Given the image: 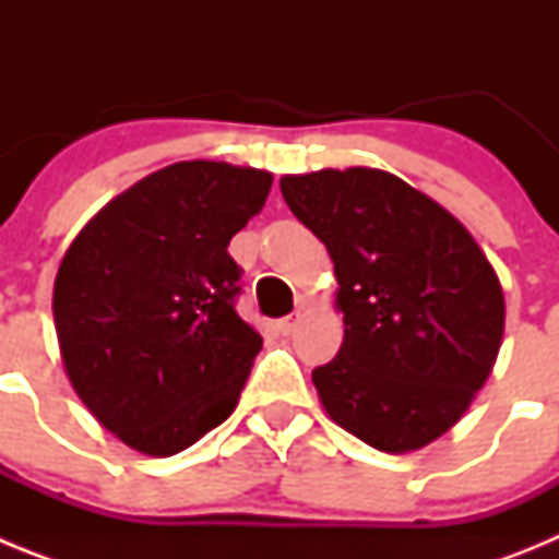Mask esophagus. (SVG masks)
Listing matches in <instances>:
<instances>
[{
  "label": "esophagus",
  "mask_w": 559,
  "mask_h": 559,
  "mask_svg": "<svg viewBox=\"0 0 559 559\" xmlns=\"http://www.w3.org/2000/svg\"><path fill=\"white\" fill-rule=\"evenodd\" d=\"M299 319H302V313H299V310H296V313H290V316H283V319L276 322V330H280L283 335H290L296 330V324H299Z\"/></svg>",
  "instance_id": "34e87169"
}]
</instances>
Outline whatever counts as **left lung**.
I'll use <instances>...</instances> for the list:
<instances>
[{"instance_id": "left-lung-1", "label": "left lung", "mask_w": 559, "mask_h": 559, "mask_svg": "<svg viewBox=\"0 0 559 559\" xmlns=\"http://www.w3.org/2000/svg\"><path fill=\"white\" fill-rule=\"evenodd\" d=\"M330 251L344 341L313 386L335 426L386 453L426 448L467 412L503 338L490 260L445 206L372 167L280 179Z\"/></svg>"}]
</instances>
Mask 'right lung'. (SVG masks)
<instances>
[{
	"mask_svg": "<svg viewBox=\"0 0 559 559\" xmlns=\"http://www.w3.org/2000/svg\"><path fill=\"white\" fill-rule=\"evenodd\" d=\"M271 181L176 162L108 201L63 254L52 290L63 369L133 451L173 456L235 412L263 338L237 316L240 265L226 246Z\"/></svg>",
	"mask_w": 559,
	"mask_h": 559,
	"instance_id": "obj_1",
	"label": "right lung"
}]
</instances>
